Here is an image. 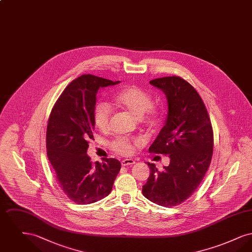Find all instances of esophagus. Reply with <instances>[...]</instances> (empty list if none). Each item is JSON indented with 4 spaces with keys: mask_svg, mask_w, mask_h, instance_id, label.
Masks as SVG:
<instances>
[{
    "mask_svg": "<svg viewBox=\"0 0 252 252\" xmlns=\"http://www.w3.org/2000/svg\"><path fill=\"white\" fill-rule=\"evenodd\" d=\"M135 163V160L132 158H126L122 160V166H131Z\"/></svg>",
    "mask_w": 252,
    "mask_h": 252,
    "instance_id": "1",
    "label": "esophagus"
}]
</instances>
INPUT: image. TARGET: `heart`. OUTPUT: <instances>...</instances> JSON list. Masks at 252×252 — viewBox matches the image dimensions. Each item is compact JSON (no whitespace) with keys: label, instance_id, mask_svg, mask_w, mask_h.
Returning <instances> with one entry per match:
<instances>
[{"label":"heart","instance_id":"obj_1","mask_svg":"<svg viewBox=\"0 0 252 252\" xmlns=\"http://www.w3.org/2000/svg\"><path fill=\"white\" fill-rule=\"evenodd\" d=\"M153 98L149 93L137 86H128L119 91L111 98V105L129 112L136 118L140 119L146 112V122H156L159 111L152 106ZM94 123L100 131H107L109 127L111 110L107 104L99 103L94 109ZM141 144L138 138L121 137L111 143V148L122 155H130L135 147Z\"/></svg>","mask_w":252,"mask_h":252}]
</instances>
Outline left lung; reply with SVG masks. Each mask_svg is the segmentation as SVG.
<instances>
[{
    "label": "left lung",
    "instance_id": "left-lung-1",
    "mask_svg": "<svg viewBox=\"0 0 252 252\" xmlns=\"http://www.w3.org/2000/svg\"><path fill=\"white\" fill-rule=\"evenodd\" d=\"M167 98L165 125L149 152L168 155L170 163L162 171L147 162L150 175L143 194L163 207L177 206L188 199L203 180L211 164L214 132L207 108L192 85L180 76L150 81Z\"/></svg>",
    "mask_w": 252,
    "mask_h": 252
}]
</instances>
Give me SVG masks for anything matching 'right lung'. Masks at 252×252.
<instances>
[{
	"instance_id": "add662e5",
	"label": "right lung",
	"mask_w": 252,
	"mask_h": 252,
	"mask_svg": "<svg viewBox=\"0 0 252 252\" xmlns=\"http://www.w3.org/2000/svg\"><path fill=\"white\" fill-rule=\"evenodd\" d=\"M118 83L83 74L66 87L51 111L47 156L60 188L76 204L94 203L108 196L120 172L118 159L93 163L87 155L89 140H94L93 114L98 90Z\"/></svg>"
}]
</instances>
